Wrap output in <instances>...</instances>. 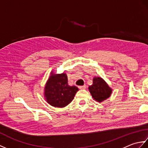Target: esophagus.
Returning <instances> with one entry per match:
<instances>
[{"label": "esophagus", "mask_w": 148, "mask_h": 148, "mask_svg": "<svg viewBox=\"0 0 148 148\" xmlns=\"http://www.w3.org/2000/svg\"><path fill=\"white\" fill-rule=\"evenodd\" d=\"M86 88V85H83V86H79V89H85Z\"/></svg>", "instance_id": "34e87169"}]
</instances>
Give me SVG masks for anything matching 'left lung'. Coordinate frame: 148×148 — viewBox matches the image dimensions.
Returning <instances> with one entry per match:
<instances>
[{"instance_id":"obj_1","label":"left lung","mask_w":148,"mask_h":148,"mask_svg":"<svg viewBox=\"0 0 148 148\" xmlns=\"http://www.w3.org/2000/svg\"><path fill=\"white\" fill-rule=\"evenodd\" d=\"M88 89L93 98L99 102L109 98L112 93L111 88L100 77L93 78V84L89 86Z\"/></svg>"}]
</instances>
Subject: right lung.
I'll return each instance as SVG.
<instances>
[{"instance_id":"1","label":"right lung","mask_w":148,"mask_h":148,"mask_svg":"<svg viewBox=\"0 0 148 148\" xmlns=\"http://www.w3.org/2000/svg\"><path fill=\"white\" fill-rule=\"evenodd\" d=\"M78 91L76 86H69L66 74H52L45 88L46 99L50 105L64 108L71 103Z\"/></svg>"}]
</instances>
